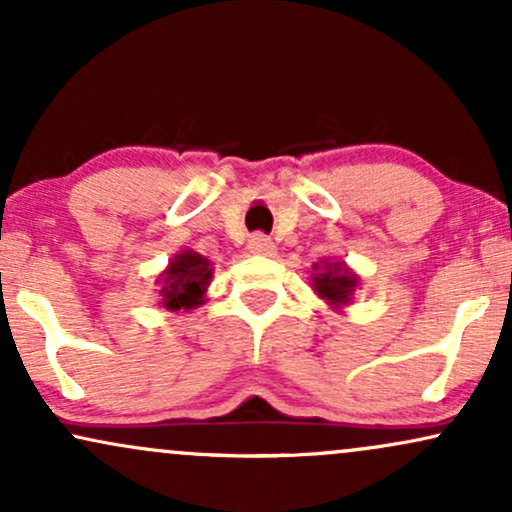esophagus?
Here are the masks:
<instances>
[{"label": "esophagus", "mask_w": 512, "mask_h": 512, "mask_svg": "<svg viewBox=\"0 0 512 512\" xmlns=\"http://www.w3.org/2000/svg\"><path fill=\"white\" fill-rule=\"evenodd\" d=\"M248 250L252 252V255L269 257V255H274V243H272V238L262 236V233H255V236L248 240Z\"/></svg>", "instance_id": "34e87169"}]
</instances>
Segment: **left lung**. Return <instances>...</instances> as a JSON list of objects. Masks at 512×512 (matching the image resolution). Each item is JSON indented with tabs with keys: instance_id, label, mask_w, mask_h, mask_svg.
<instances>
[{
	"instance_id": "1",
	"label": "left lung",
	"mask_w": 512,
	"mask_h": 512,
	"mask_svg": "<svg viewBox=\"0 0 512 512\" xmlns=\"http://www.w3.org/2000/svg\"><path fill=\"white\" fill-rule=\"evenodd\" d=\"M313 289L322 301H327L332 308H344L351 303L354 293L361 284L358 274L351 272L344 262L322 260L313 264Z\"/></svg>"
}]
</instances>
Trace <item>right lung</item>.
<instances>
[{"mask_svg":"<svg viewBox=\"0 0 512 512\" xmlns=\"http://www.w3.org/2000/svg\"><path fill=\"white\" fill-rule=\"evenodd\" d=\"M214 276L211 262L195 250H182L170 260L166 272L158 276L161 308L192 310L204 303V293Z\"/></svg>","mask_w":512,"mask_h":512,"instance_id":"obj_1","label":"right lung"}]
</instances>
